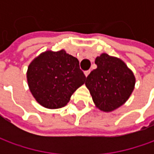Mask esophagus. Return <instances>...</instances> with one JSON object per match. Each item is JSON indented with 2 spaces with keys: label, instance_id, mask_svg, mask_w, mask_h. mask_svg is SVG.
Here are the masks:
<instances>
[{
  "label": "esophagus",
  "instance_id": "obj_1",
  "mask_svg": "<svg viewBox=\"0 0 154 154\" xmlns=\"http://www.w3.org/2000/svg\"><path fill=\"white\" fill-rule=\"evenodd\" d=\"M90 74V70H87V71H85V75H86V77L88 76V74Z\"/></svg>",
  "mask_w": 154,
  "mask_h": 154
}]
</instances>
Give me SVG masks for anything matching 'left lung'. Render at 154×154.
Segmentation results:
<instances>
[{
	"mask_svg": "<svg viewBox=\"0 0 154 154\" xmlns=\"http://www.w3.org/2000/svg\"><path fill=\"white\" fill-rule=\"evenodd\" d=\"M97 68L86 77V86L100 110L109 112L119 108L133 92L135 78L121 59L103 53L95 59Z\"/></svg>",
	"mask_w": 154,
	"mask_h": 154,
	"instance_id": "1",
	"label": "left lung"
}]
</instances>
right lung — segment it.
I'll return each mask as SVG.
<instances>
[{"mask_svg": "<svg viewBox=\"0 0 154 154\" xmlns=\"http://www.w3.org/2000/svg\"><path fill=\"white\" fill-rule=\"evenodd\" d=\"M26 77L33 97L48 109L65 106L86 80L78 59L64 50L40 54L30 63Z\"/></svg>", "mask_w": 154, "mask_h": 154, "instance_id": "1", "label": "right lung"}]
</instances>
